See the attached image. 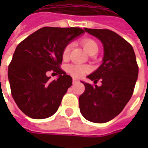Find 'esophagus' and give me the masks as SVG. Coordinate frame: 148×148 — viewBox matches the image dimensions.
Masks as SVG:
<instances>
[{
	"label": "esophagus",
	"instance_id": "obj_1",
	"mask_svg": "<svg viewBox=\"0 0 148 148\" xmlns=\"http://www.w3.org/2000/svg\"><path fill=\"white\" fill-rule=\"evenodd\" d=\"M79 80H77V79H75V78H73L72 79V84H77V83H79Z\"/></svg>",
	"mask_w": 148,
	"mask_h": 148
}]
</instances>
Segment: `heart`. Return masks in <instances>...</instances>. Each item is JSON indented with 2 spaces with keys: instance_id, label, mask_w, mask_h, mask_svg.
<instances>
[{
  "instance_id": "heart-1",
  "label": "heart",
  "mask_w": 148,
  "mask_h": 148,
  "mask_svg": "<svg viewBox=\"0 0 148 148\" xmlns=\"http://www.w3.org/2000/svg\"><path fill=\"white\" fill-rule=\"evenodd\" d=\"M82 45L85 50L90 55L91 53H97V52H98V49H99L98 44L93 39H90V38L84 39L82 41ZM71 43H67L64 47L63 50H62V58H63V59L68 58L70 53H71ZM66 70L71 76L75 77H81L84 76L86 73H87L90 71V68L86 66L78 65V64H71V65L67 66Z\"/></svg>"
}]
</instances>
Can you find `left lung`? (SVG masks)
<instances>
[{
    "instance_id": "1",
    "label": "left lung",
    "mask_w": 148,
    "mask_h": 148,
    "mask_svg": "<svg viewBox=\"0 0 148 148\" xmlns=\"http://www.w3.org/2000/svg\"><path fill=\"white\" fill-rule=\"evenodd\" d=\"M104 46L103 63L88 78L101 86L82 82L85 91L79 97V108L89 121L103 123L120 114L131 99L138 76V66L132 45L110 29L85 28Z\"/></svg>"
}]
</instances>
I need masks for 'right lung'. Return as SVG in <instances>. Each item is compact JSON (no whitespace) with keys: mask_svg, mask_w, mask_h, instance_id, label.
Listing matches in <instances>:
<instances>
[{"mask_svg":"<svg viewBox=\"0 0 148 148\" xmlns=\"http://www.w3.org/2000/svg\"><path fill=\"white\" fill-rule=\"evenodd\" d=\"M84 32L77 27H43L16 47L8 66V79L14 102L27 116L42 119L57 112L72 82L60 67L62 50ZM51 71L59 74L57 80L47 77Z\"/></svg>","mask_w":148,"mask_h":148,"instance_id":"add662e5","label":"right lung"}]
</instances>
